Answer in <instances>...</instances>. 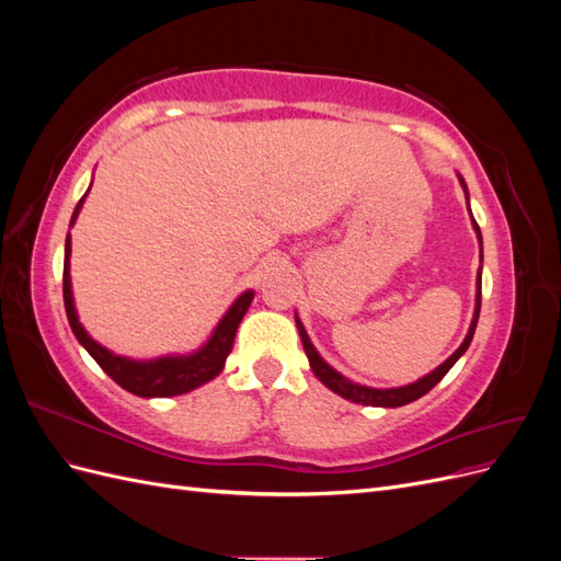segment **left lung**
Masks as SVG:
<instances>
[{
    "label": "left lung",
    "mask_w": 561,
    "mask_h": 561,
    "mask_svg": "<svg viewBox=\"0 0 561 561\" xmlns=\"http://www.w3.org/2000/svg\"><path fill=\"white\" fill-rule=\"evenodd\" d=\"M458 180H461L463 184V192L468 196V190H466V182L463 178L458 175ZM470 210V208H468ZM472 215V213H470ZM472 227L474 231H478V239H480V245H482V233H480V227L478 222L472 219ZM480 304H482V266H480V274H478V295H474V316H472V322H470V330L463 339V344L458 346L449 358L435 367L431 375H426L423 379L410 383V386H400V388H369V386H360V383H353L348 381L346 377L339 375L336 369H332L325 360L320 358L316 346L311 344V339L307 334V330H304L301 320L295 316V322H297V330H299V336H301V344H304V351H307V358H309V365L313 369V375L325 383L330 390H334L336 396H342L344 400H351V402H358V404H371V407H402V404H410L414 400H419L421 396H426L428 390L443 381V377L447 375V371L454 367V363L461 358V355L468 351L470 342H472V334H474V328H478V318H480Z\"/></svg>",
    "instance_id": "8db88e82"
}]
</instances>
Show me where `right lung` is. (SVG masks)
Here are the masks:
<instances>
[{
	"instance_id": "right-lung-1",
	"label": "right lung",
	"mask_w": 561,
	"mask_h": 561,
	"mask_svg": "<svg viewBox=\"0 0 561 561\" xmlns=\"http://www.w3.org/2000/svg\"><path fill=\"white\" fill-rule=\"evenodd\" d=\"M83 198L87 196H81V201L77 203L70 227L77 222ZM70 252H72V245H70V233H67L65 266H62V299H65L67 320H70V328L79 339V344L91 353V358L103 367L105 375L112 377L118 386L140 398H171V396L190 393V390L208 383L219 375V371H222L227 355L233 348L236 330H239L241 320L254 297L252 290L243 293L231 304V309L225 313V318L217 322L213 336L198 351L190 355H165V358H157V360H130V358H124V355L107 351L105 346H100L79 322V316L75 309V297H72V280H70Z\"/></svg>"
}]
</instances>
